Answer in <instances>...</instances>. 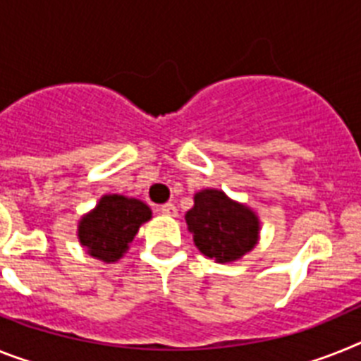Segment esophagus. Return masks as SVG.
I'll return each mask as SVG.
<instances>
[{
  "label": "esophagus",
  "instance_id": "1",
  "mask_svg": "<svg viewBox=\"0 0 361 361\" xmlns=\"http://www.w3.org/2000/svg\"><path fill=\"white\" fill-rule=\"evenodd\" d=\"M159 211H161L163 214H166V216H176V214H178V209H176V205L171 204V202H169V204H163L161 207H159Z\"/></svg>",
  "mask_w": 361,
  "mask_h": 361
}]
</instances>
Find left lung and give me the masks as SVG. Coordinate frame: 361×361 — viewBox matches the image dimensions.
<instances>
[{"instance_id":"8db88e82","label":"left lung","mask_w":361,"mask_h":361,"mask_svg":"<svg viewBox=\"0 0 361 361\" xmlns=\"http://www.w3.org/2000/svg\"><path fill=\"white\" fill-rule=\"evenodd\" d=\"M185 220L196 247L216 262L240 259L259 238V222L253 211L231 202L220 190L198 192Z\"/></svg>"}]
</instances>
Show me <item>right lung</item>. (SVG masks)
Returning <instances> with one entry per match:
<instances>
[{
	"instance_id": "1",
	"label": "right lung",
	"mask_w": 361,
	"mask_h": 361,
	"mask_svg": "<svg viewBox=\"0 0 361 361\" xmlns=\"http://www.w3.org/2000/svg\"><path fill=\"white\" fill-rule=\"evenodd\" d=\"M147 204L119 195L104 196L92 213L80 220L78 238L87 253L104 262H115L128 250L139 226L150 220Z\"/></svg>"
}]
</instances>
